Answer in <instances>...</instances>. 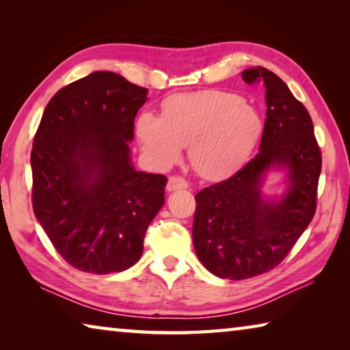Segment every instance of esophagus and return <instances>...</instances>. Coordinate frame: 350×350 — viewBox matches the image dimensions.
I'll list each match as a JSON object with an SVG mask.
<instances>
[{
  "instance_id": "esophagus-1",
  "label": "esophagus",
  "mask_w": 350,
  "mask_h": 350,
  "mask_svg": "<svg viewBox=\"0 0 350 350\" xmlns=\"http://www.w3.org/2000/svg\"><path fill=\"white\" fill-rule=\"evenodd\" d=\"M188 188V182L183 179L182 176H171L167 183L168 191H176V189H185Z\"/></svg>"
}]
</instances>
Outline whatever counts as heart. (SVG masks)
Wrapping results in <instances>:
<instances>
[{
	"mask_svg": "<svg viewBox=\"0 0 350 350\" xmlns=\"http://www.w3.org/2000/svg\"><path fill=\"white\" fill-rule=\"evenodd\" d=\"M262 120L238 94L206 91L182 94L163 103L162 117L144 112L137 135L148 157L170 165L189 146V163L205 179L236 173L262 134Z\"/></svg>",
	"mask_w": 350,
	"mask_h": 350,
	"instance_id": "obj_1",
	"label": "heart"
}]
</instances>
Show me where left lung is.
<instances>
[{"mask_svg":"<svg viewBox=\"0 0 350 350\" xmlns=\"http://www.w3.org/2000/svg\"><path fill=\"white\" fill-rule=\"evenodd\" d=\"M247 85L265 88L267 114L259 152L238 173L196 194L193 244L200 262L224 280H247L275 269L309 227L317 210L321 150L306 106L280 77L245 69ZM278 164L291 187L280 203L260 196L262 174Z\"/></svg>","mask_w":350,"mask_h":350,"instance_id":"left-lung-1","label":"left lung"}]
</instances>
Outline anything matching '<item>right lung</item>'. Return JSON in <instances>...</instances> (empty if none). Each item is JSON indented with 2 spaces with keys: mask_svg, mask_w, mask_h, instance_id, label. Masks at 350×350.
<instances>
[{
  "mask_svg": "<svg viewBox=\"0 0 350 350\" xmlns=\"http://www.w3.org/2000/svg\"><path fill=\"white\" fill-rule=\"evenodd\" d=\"M146 88L96 70L49 100L33 137L32 206L74 269L108 275L134 265L165 204L163 174L135 171L128 142Z\"/></svg>",
  "mask_w": 350,
  "mask_h": 350,
  "instance_id": "right-lung-1",
  "label": "right lung"
}]
</instances>
